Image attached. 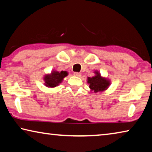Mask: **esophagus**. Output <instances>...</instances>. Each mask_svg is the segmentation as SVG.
I'll return each mask as SVG.
<instances>
[{
    "instance_id": "obj_1",
    "label": "esophagus",
    "mask_w": 152,
    "mask_h": 152,
    "mask_svg": "<svg viewBox=\"0 0 152 152\" xmlns=\"http://www.w3.org/2000/svg\"><path fill=\"white\" fill-rule=\"evenodd\" d=\"M74 75L77 77H80L81 76V74L80 72H74Z\"/></svg>"
}]
</instances>
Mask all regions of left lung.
I'll return each instance as SVG.
<instances>
[{"mask_svg": "<svg viewBox=\"0 0 152 152\" xmlns=\"http://www.w3.org/2000/svg\"><path fill=\"white\" fill-rule=\"evenodd\" d=\"M96 75L94 76L88 77L87 82L90 84L89 88L94 92L104 91L108 88L110 85V81L107 78H102L99 72H94Z\"/></svg>", "mask_w": 152, "mask_h": 152, "instance_id": "obj_1", "label": "left lung"}]
</instances>
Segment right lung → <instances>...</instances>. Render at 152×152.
I'll list each match as a JSON object with an SVG mask.
<instances>
[{
  "label": "right lung",
  "instance_id": "obj_1",
  "mask_svg": "<svg viewBox=\"0 0 152 152\" xmlns=\"http://www.w3.org/2000/svg\"><path fill=\"white\" fill-rule=\"evenodd\" d=\"M68 72L66 71H53L50 74H48L44 76L45 85L48 87L53 88L58 86L64 78L68 76Z\"/></svg>",
  "mask_w": 152,
  "mask_h": 152
}]
</instances>
